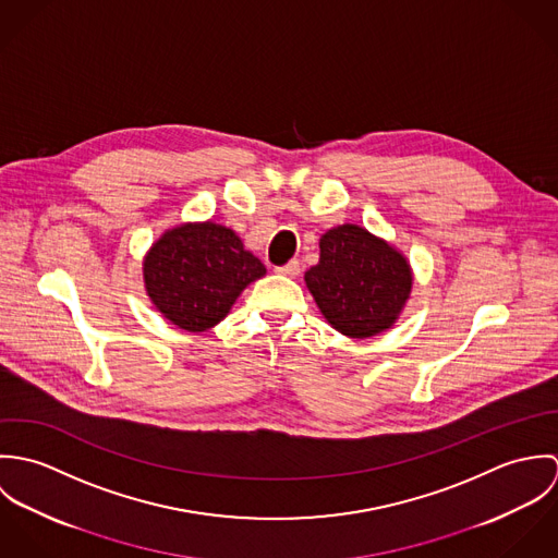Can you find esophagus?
I'll list each match as a JSON object with an SVG mask.
<instances>
[{
	"label": "esophagus",
	"mask_w": 558,
	"mask_h": 558,
	"mask_svg": "<svg viewBox=\"0 0 558 558\" xmlns=\"http://www.w3.org/2000/svg\"><path fill=\"white\" fill-rule=\"evenodd\" d=\"M277 272L283 275V277H299L301 275V264H299V259H292L286 266H279Z\"/></svg>",
	"instance_id": "34e87169"
}]
</instances>
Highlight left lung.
Segmentation results:
<instances>
[{
    "mask_svg": "<svg viewBox=\"0 0 558 558\" xmlns=\"http://www.w3.org/2000/svg\"><path fill=\"white\" fill-rule=\"evenodd\" d=\"M305 283L335 330L365 339L396 324L412 290V270L387 240L345 223L319 239V262L305 272Z\"/></svg>",
    "mask_w": 558,
    "mask_h": 558,
    "instance_id": "8db88e82",
    "label": "left lung"
}]
</instances>
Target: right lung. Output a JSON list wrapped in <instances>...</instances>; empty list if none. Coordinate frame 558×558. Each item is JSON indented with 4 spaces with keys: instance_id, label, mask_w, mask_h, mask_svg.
Returning a JSON list of instances; mask_svg holds the SVG:
<instances>
[{
    "instance_id": "right-lung-1",
    "label": "right lung",
    "mask_w": 558,
    "mask_h": 558,
    "mask_svg": "<svg viewBox=\"0 0 558 558\" xmlns=\"http://www.w3.org/2000/svg\"><path fill=\"white\" fill-rule=\"evenodd\" d=\"M264 275V264L242 246L236 232L213 221L167 230L144 259L153 305L189 332L219 324L240 292Z\"/></svg>"
}]
</instances>
